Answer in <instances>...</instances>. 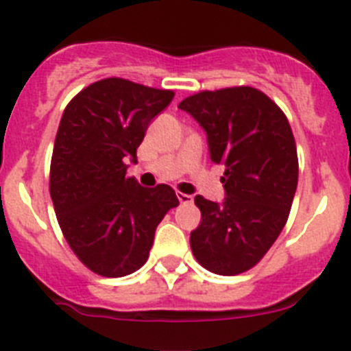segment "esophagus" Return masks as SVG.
I'll use <instances>...</instances> for the list:
<instances>
[{
	"instance_id": "obj_1",
	"label": "esophagus",
	"mask_w": 351,
	"mask_h": 351,
	"mask_svg": "<svg viewBox=\"0 0 351 351\" xmlns=\"http://www.w3.org/2000/svg\"><path fill=\"white\" fill-rule=\"evenodd\" d=\"M178 198H179V202H181V204H191V202H193V197H191V195L181 193V191H178Z\"/></svg>"
}]
</instances>
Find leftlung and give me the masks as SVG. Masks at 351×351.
Returning <instances> with one entry per match:
<instances>
[{"mask_svg":"<svg viewBox=\"0 0 351 351\" xmlns=\"http://www.w3.org/2000/svg\"><path fill=\"white\" fill-rule=\"evenodd\" d=\"M179 108L207 133L210 160L225 165V200L195 197L202 219L190 235L191 251L214 274L250 271L283 230L297 190L290 123L267 95L250 86L200 91Z\"/></svg>","mask_w":351,"mask_h":351,"instance_id":"1","label":"left lung"}]
</instances>
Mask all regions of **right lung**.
<instances>
[{
  "label": "right lung",
  "mask_w": 351,
  "mask_h": 351,
  "mask_svg": "<svg viewBox=\"0 0 351 351\" xmlns=\"http://www.w3.org/2000/svg\"><path fill=\"white\" fill-rule=\"evenodd\" d=\"M173 91L110 77L84 88L61 117L51 160V198L71 251L96 274L138 271L158 223L179 206L169 184L142 188L126 176L149 123Z\"/></svg>",
  "instance_id": "add662e5"
}]
</instances>
